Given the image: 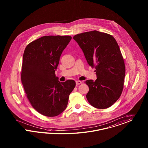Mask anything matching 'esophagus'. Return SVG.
I'll list each match as a JSON object with an SVG mask.
<instances>
[{
  "label": "esophagus",
  "mask_w": 148,
  "mask_h": 148,
  "mask_svg": "<svg viewBox=\"0 0 148 148\" xmlns=\"http://www.w3.org/2000/svg\"><path fill=\"white\" fill-rule=\"evenodd\" d=\"M82 82L81 81H76V84H77V85H80V84H82Z\"/></svg>",
  "instance_id": "obj_1"
}]
</instances>
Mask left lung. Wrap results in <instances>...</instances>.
<instances>
[{
	"instance_id": "1",
	"label": "left lung",
	"mask_w": 148,
	"mask_h": 148,
	"mask_svg": "<svg viewBox=\"0 0 148 148\" xmlns=\"http://www.w3.org/2000/svg\"><path fill=\"white\" fill-rule=\"evenodd\" d=\"M83 51L89 66L95 68L97 79L85 82L89 87L88 102L93 107L106 109L122 93L125 65L119 46L112 36L97 31L73 36Z\"/></svg>"
}]
</instances>
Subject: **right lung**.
Masks as SVG:
<instances>
[{
	"label": "right lung",
	"mask_w": 148,
	"mask_h": 148,
	"mask_svg": "<svg viewBox=\"0 0 148 148\" xmlns=\"http://www.w3.org/2000/svg\"><path fill=\"white\" fill-rule=\"evenodd\" d=\"M71 36H44L29 43L23 53L21 82L31 105L41 114L53 117L66 109L73 80L60 82L55 74Z\"/></svg>",
	"instance_id": "obj_1"
}]
</instances>
